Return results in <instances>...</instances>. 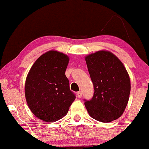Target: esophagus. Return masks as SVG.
<instances>
[{
    "mask_svg": "<svg viewBox=\"0 0 149 149\" xmlns=\"http://www.w3.org/2000/svg\"><path fill=\"white\" fill-rule=\"evenodd\" d=\"M77 95H78V97H79V98H81V97H82V95H83V93H82L81 91H79V92H78V93H77Z\"/></svg>",
    "mask_w": 149,
    "mask_h": 149,
    "instance_id": "esophagus-1",
    "label": "esophagus"
}]
</instances>
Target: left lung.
<instances>
[{"mask_svg":"<svg viewBox=\"0 0 149 149\" xmlns=\"http://www.w3.org/2000/svg\"><path fill=\"white\" fill-rule=\"evenodd\" d=\"M94 86L93 97L85 101L92 118L102 123L118 119L123 113L130 93V80L124 65L108 51L85 57Z\"/></svg>","mask_w":149,"mask_h":149,"instance_id":"8db88e82","label":"left lung"}]
</instances>
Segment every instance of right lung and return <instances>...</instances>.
Masks as SVG:
<instances>
[{
    "instance_id": "add662e5",
    "label": "right lung",
    "mask_w": 149,
    "mask_h": 149,
    "mask_svg": "<svg viewBox=\"0 0 149 149\" xmlns=\"http://www.w3.org/2000/svg\"><path fill=\"white\" fill-rule=\"evenodd\" d=\"M69 57L51 50L40 56L31 68L25 83V96L31 112L52 123L62 118L76 99L65 75Z\"/></svg>"
}]
</instances>
